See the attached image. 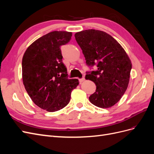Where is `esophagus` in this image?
<instances>
[{"label": "esophagus", "mask_w": 154, "mask_h": 154, "mask_svg": "<svg viewBox=\"0 0 154 154\" xmlns=\"http://www.w3.org/2000/svg\"><path fill=\"white\" fill-rule=\"evenodd\" d=\"M85 78H84V77H83V78H81V79H79V81H80V83H82L83 82H84V81H85Z\"/></svg>", "instance_id": "esophagus-1"}]
</instances>
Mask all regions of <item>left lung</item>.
<instances>
[{
  "instance_id": "obj_1",
  "label": "left lung",
  "mask_w": 154,
  "mask_h": 154,
  "mask_svg": "<svg viewBox=\"0 0 154 154\" xmlns=\"http://www.w3.org/2000/svg\"><path fill=\"white\" fill-rule=\"evenodd\" d=\"M88 66L97 65L96 71L87 72L86 80L94 82L96 90L91 103L107 109L122 98L128 87L132 63L117 40L106 32L88 29L74 35Z\"/></svg>"
}]
</instances>
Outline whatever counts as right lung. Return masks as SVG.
Returning <instances> with one entry per match:
<instances>
[{"label": "right lung", "instance_id": "right-lung-1", "mask_svg": "<svg viewBox=\"0 0 154 154\" xmlns=\"http://www.w3.org/2000/svg\"><path fill=\"white\" fill-rule=\"evenodd\" d=\"M71 32L54 31L32 43L22 58V81L34 103L50 112L67 106L78 79H69L60 46L71 40Z\"/></svg>", "mask_w": 154, "mask_h": 154}]
</instances>
